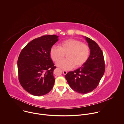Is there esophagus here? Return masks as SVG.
Here are the masks:
<instances>
[{"label": "esophagus", "mask_w": 124, "mask_h": 124, "mask_svg": "<svg viewBox=\"0 0 124 124\" xmlns=\"http://www.w3.org/2000/svg\"><path fill=\"white\" fill-rule=\"evenodd\" d=\"M67 73H68V72L66 71V70H63V73L64 75H66V74H67Z\"/></svg>", "instance_id": "obj_1"}]
</instances>
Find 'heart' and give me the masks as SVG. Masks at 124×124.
I'll list each match as a JSON object with an SVG mask.
<instances>
[{"label": "heart", "mask_w": 124, "mask_h": 124, "mask_svg": "<svg viewBox=\"0 0 124 124\" xmlns=\"http://www.w3.org/2000/svg\"><path fill=\"white\" fill-rule=\"evenodd\" d=\"M67 54V59L60 61ZM90 48L87 44L76 39H69L61 43L60 47L53 46L50 49V55L57 66L64 70H70L82 66L88 60Z\"/></svg>", "instance_id": "obj_1"}]
</instances>
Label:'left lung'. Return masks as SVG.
Wrapping results in <instances>:
<instances>
[{
  "mask_svg": "<svg viewBox=\"0 0 124 124\" xmlns=\"http://www.w3.org/2000/svg\"><path fill=\"white\" fill-rule=\"evenodd\" d=\"M90 49L87 61L79 68L68 72L65 78L76 92L80 94L91 92L98 86L104 75L105 63L103 52L99 45L92 39L85 37Z\"/></svg>",
  "mask_w": 124,
  "mask_h": 124,
  "instance_id": "1",
  "label": "left lung"
}]
</instances>
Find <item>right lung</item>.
I'll return each mask as SVG.
<instances>
[{
    "label": "right lung",
    "instance_id": "obj_1",
    "mask_svg": "<svg viewBox=\"0 0 124 124\" xmlns=\"http://www.w3.org/2000/svg\"><path fill=\"white\" fill-rule=\"evenodd\" d=\"M55 35H45L32 40L21 51L17 60L20 83L29 93L36 96L47 94L54 86V66L50 49L58 41Z\"/></svg>",
    "mask_w": 124,
    "mask_h": 124
}]
</instances>
